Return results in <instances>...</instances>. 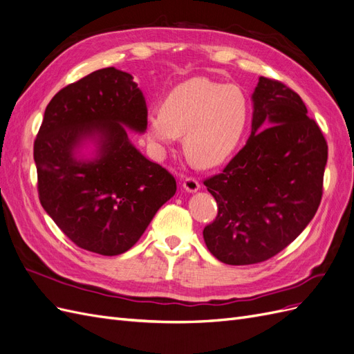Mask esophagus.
<instances>
[{
    "mask_svg": "<svg viewBox=\"0 0 354 354\" xmlns=\"http://www.w3.org/2000/svg\"><path fill=\"white\" fill-rule=\"evenodd\" d=\"M183 187H185L186 192H189V194H195V192H198L201 189V185H199V181L196 178L187 177L183 181Z\"/></svg>",
    "mask_w": 354,
    "mask_h": 354,
    "instance_id": "34e87169",
    "label": "esophagus"
}]
</instances>
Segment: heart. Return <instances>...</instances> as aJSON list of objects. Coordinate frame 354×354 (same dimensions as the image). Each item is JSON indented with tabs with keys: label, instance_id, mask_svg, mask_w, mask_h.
<instances>
[{
	"label": "heart",
	"instance_id": "1",
	"mask_svg": "<svg viewBox=\"0 0 354 354\" xmlns=\"http://www.w3.org/2000/svg\"><path fill=\"white\" fill-rule=\"evenodd\" d=\"M248 116V100L238 85L192 78L167 94L162 108L147 112L146 130L159 149L185 133L183 146L189 159L202 168H211L233 153Z\"/></svg>",
	"mask_w": 354,
	"mask_h": 354
}]
</instances>
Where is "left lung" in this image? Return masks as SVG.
Listing matches in <instances>:
<instances>
[{
	"mask_svg": "<svg viewBox=\"0 0 354 354\" xmlns=\"http://www.w3.org/2000/svg\"><path fill=\"white\" fill-rule=\"evenodd\" d=\"M252 108L248 142L223 173L203 181L218 205L203 241L230 266L261 263L286 248L315 217L324 192L328 145L301 97L260 77Z\"/></svg>",
	"mask_w": 354,
	"mask_h": 354,
	"instance_id": "1",
	"label": "left lung"
}]
</instances>
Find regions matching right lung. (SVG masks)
<instances>
[{"instance_id": "right-lung-1", "label": "right lung", "mask_w": 354, "mask_h": 354, "mask_svg": "<svg viewBox=\"0 0 354 354\" xmlns=\"http://www.w3.org/2000/svg\"><path fill=\"white\" fill-rule=\"evenodd\" d=\"M147 106L130 73L95 71L48 103L34 143L42 208L80 248L118 255L140 239L174 196V177L145 158L130 131H146ZM95 145L90 158L80 153Z\"/></svg>"}]
</instances>
